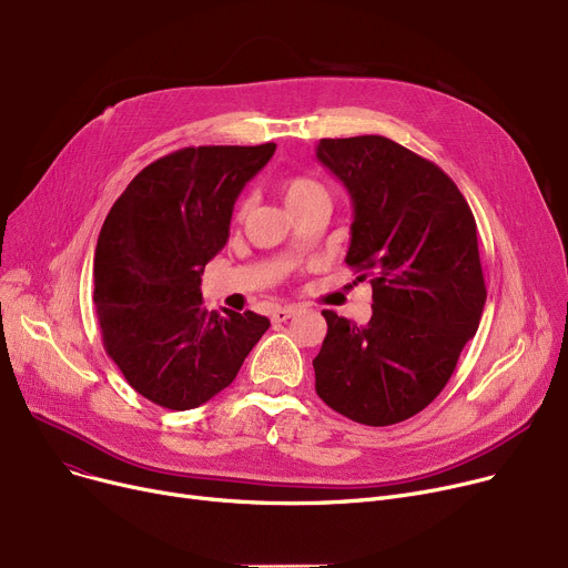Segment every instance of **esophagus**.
Here are the masks:
<instances>
[{"label":"esophagus","mask_w":568,"mask_h":568,"mask_svg":"<svg viewBox=\"0 0 568 568\" xmlns=\"http://www.w3.org/2000/svg\"><path fill=\"white\" fill-rule=\"evenodd\" d=\"M296 313H300V306H294V304L276 306V308L272 311V320H274V322H285V320H290V317L296 315Z\"/></svg>","instance_id":"1"}]
</instances>
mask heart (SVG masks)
<instances>
[{
	"instance_id": "1",
	"label": "heart",
	"mask_w": 568,
	"mask_h": 568,
	"mask_svg": "<svg viewBox=\"0 0 568 568\" xmlns=\"http://www.w3.org/2000/svg\"><path fill=\"white\" fill-rule=\"evenodd\" d=\"M322 195H326L324 189L308 176H290L283 182V197L287 202V206H296L306 200L322 197Z\"/></svg>"
}]
</instances>
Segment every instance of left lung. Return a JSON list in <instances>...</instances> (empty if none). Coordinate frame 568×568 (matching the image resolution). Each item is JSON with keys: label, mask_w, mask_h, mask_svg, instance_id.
Listing matches in <instances>:
<instances>
[{"label": "left lung", "mask_w": 568, "mask_h": 568, "mask_svg": "<svg viewBox=\"0 0 568 568\" xmlns=\"http://www.w3.org/2000/svg\"><path fill=\"white\" fill-rule=\"evenodd\" d=\"M315 154L354 206L345 262L373 285L368 324L322 311L315 392L356 424H400L439 396L479 329L486 283L471 209L435 163L389 138H324Z\"/></svg>", "instance_id": "left-lung-1"}]
</instances>
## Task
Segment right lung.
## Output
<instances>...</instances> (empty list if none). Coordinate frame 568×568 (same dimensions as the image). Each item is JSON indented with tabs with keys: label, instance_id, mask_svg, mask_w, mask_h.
Wrapping results in <instances>:
<instances>
[{
	"label": "right lung",
	"instance_id": "add662e5",
	"mask_svg": "<svg viewBox=\"0 0 568 568\" xmlns=\"http://www.w3.org/2000/svg\"><path fill=\"white\" fill-rule=\"evenodd\" d=\"M274 152V142L179 149L138 172L105 216L94 306L105 352L146 400L182 412L214 398L268 329L253 311H206L200 276Z\"/></svg>",
	"mask_w": 568,
	"mask_h": 568
}]
</instances>
